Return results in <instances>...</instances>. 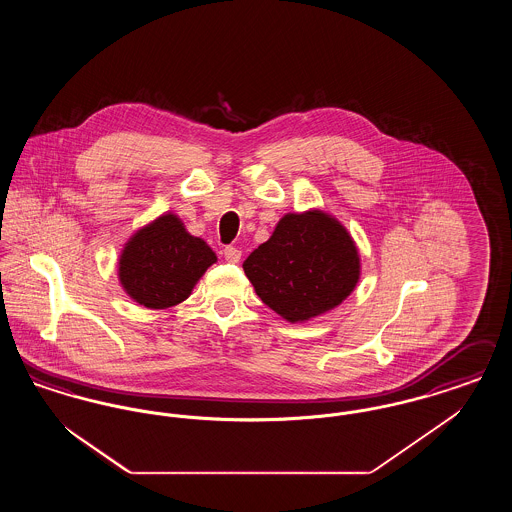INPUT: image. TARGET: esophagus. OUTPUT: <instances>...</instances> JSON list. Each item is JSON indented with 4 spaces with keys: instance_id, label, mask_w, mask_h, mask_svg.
Masks as SVG:
<instances>
[{
    "instance_id": "esophagus-1",
    "label": "esophagus",
    "mask_w": 512,
    "mask_h": 512,
    "mask_svg": "<svg viewBox=\"0 0 512 512\" xmlns=\"http://www.w3.org/2000/svg\"><path fill=\"white\" fill-rule=\"evenodd\" d=\"M222 255H224V259H226L228 263H238V261L242 259V251H240L238 247H234V245H228V247H224Z\"/></svg>"
}]
</instances>
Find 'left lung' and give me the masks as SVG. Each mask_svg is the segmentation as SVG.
Returning a JSON list of instances; mask_svg holds the SVG:
<instances>
[{"label": "left lung", "mask_w": 512, "mask_h": 512, "mask_svg": "<svg viewBox=\"0 0 512 512\" xmlns=\"http://www.w3.org/2000/svg\"><path fill=\"white\" fill-rule=\"evenodd\" d=\"M261 301L288 322L338 307L361 274L357 245L340 222L322 211L288 213L268 242L244 261Z\"/></svg>", "instance_id": "left-lung-1"}]
</instances>
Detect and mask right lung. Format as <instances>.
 <instances>
[{
    "label": "right lung",
    "instance_id": "1",
    "mask_svg": "<svg viewBox=\"0 0 512 512\" xmlns=\"http://www.w3.org/2000/svg\"><path fill=\"white\" fill-rule=\"evenodd\" d=\"M215 261V251L188 234L176 215L167 213L140 228L124 245L119 280L136 303L167 309L188 299Z\"/></svg>",
    "mask_w": 512,
    "mask_h": 512
}]
</instances>
